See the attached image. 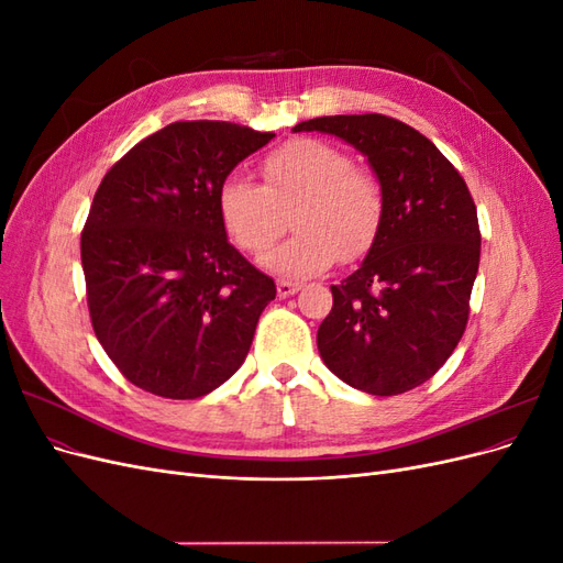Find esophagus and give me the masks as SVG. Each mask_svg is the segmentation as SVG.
Masks as SVG:
<instances>
[{"label":"esophagus","instance_id":"esophagus-1","mask_svg":"<svg viewBox=\"0 0 563 563\" xmlns=\"http://www.w3.org/2000/svg\"><path fill=\"white\" fill-rule=\"evenodd\" d=\"M298 288H300L298 282H288V279H279V282H277V294H279L282 298L298 294Z\"/></svg>","mask_w":563,"mask_h":563}]
</instances>
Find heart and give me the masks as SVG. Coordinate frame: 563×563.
<instances>
[{
  "label": "heart",
  "instance_id": "b5f03b06",
  "mask_svg": "<svg viewBox=\"0 0 563 563\" xmlns=\"http://www.w3.org/2000/svg\"><path fill=\"white\" fill-rule=\"evenodd\" d=\"M263 187L228 176L218 187L220 225L236 249L263 255L286 230L296 234L265 255V267L286 277H310L335 258L352 263L373 246L385 216L378 176L354 166L345 150L319 139H296L261 162Z\"/></svg>",
  "mask_w": 563,
  "mask_h": 563
}]
</instances>
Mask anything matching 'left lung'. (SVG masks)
I'll list each match as a JSON object with an SVG mask.
<instances>
[{
	"label": "left lung",
	"instance_id": "8db88e82",
	"mask_svg": "<svg viewBox=\"0 0 563 563\" xmlns=\"http://www.w3.org/2000/svg\"><path fill=\"white\" fill-rule=\"evenodd\" d=\"M294 131L338 135L383 183V225L360 269L331 286L317 347L343 383L401 395L430 380L465 333L482 253L474 199L437 145L399 119L335 114Z\"/></svg>",
	"mask_w": 563,
	"mask_h": 563
}]
</instances>
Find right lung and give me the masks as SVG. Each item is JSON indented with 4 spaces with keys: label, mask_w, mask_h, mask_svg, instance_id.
<instances>
[{
    "label": "right lung",
    "mask_w": 563,
    "mask_h": 563,
    "mask_svg": "<svg viewBox=\"0 0 563 563\" xmlns=\"http://www.w3.org/2000/svg\"><path fill=\"white\" fill-rule=\"evenodd\" d=\"M272 139L232 122H174L98 185L81 232L89 314L135 387L199 399L244 364L277 286L228 242L216 195Z\"/></svg>",
    "instance_id": "right-lung-1"
}]
</instances>
